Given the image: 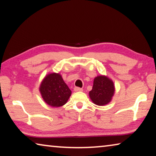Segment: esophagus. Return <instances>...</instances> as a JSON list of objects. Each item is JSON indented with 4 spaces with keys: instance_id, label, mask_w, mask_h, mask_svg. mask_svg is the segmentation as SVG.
I'll list each match as a JSON object with an SVG mask.
<instances>
[{
    "instance_id": "obj_1",
    "label": "esophagus",
    "mask_w": 156,
    "mask_h": 156,
    "mask_svg": "<svg viewBox=\"0 0 156 156\" xmlns=\"http://www.w3.org/2000/svg\"><path fill=\"white\" fill-rule=\"evenodd\" d=\"M83 89L82 88H80V87H74V91H83Z\"/></svg>"
}]
</instances>
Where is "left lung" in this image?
Wrapping results in <instances>:
<instances>
[{
    "label": "left lung",
    "mask_w": 156,
    "mask_h": 156,
    "mask_svg": "<svg viewBox=\"0 0 156 156\" xmlns=\"http://www.w3.org/2000/svg\"><path fill=\"white\" fill-rule=\"evenodd\" d=\"M113 94L114 85L110 79L103 76L95 78L93 87L89 91V96L94 104L100 106L108 104L112 100Z\"/></svg>",
    "instance_id": "8db88e82"
}]
</instances>
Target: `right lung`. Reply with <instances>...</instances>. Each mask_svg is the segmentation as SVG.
<instances>
[{
  "label": "right lung",
  "instance_id": "add662e5",
  "mask_svg": "<svg viewBox=\"0 0 156 156\" xmlns=\"http://www.w3.org/2000/svg\"><path fill=\"white\" fill-rule=\"evenodd\" d=\"M40 91L44 102L49 106L58 107L67 102L72 91L59 73L47 75L40 87Z\"/></svg>",
  "mask_w": 156,
  "mask_h": 156
}]
</instances>
